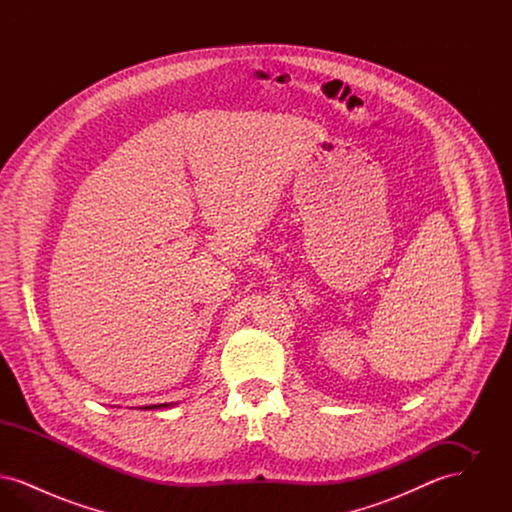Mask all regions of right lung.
<instances>
[{
    "instance_id": "right-lung-1",
    "label": "right lung",
    "mask_w": 512,
    "mask_h": 512,
    "mask_svg": "<svg viewBox=\"0 0 512 512\" xmlns=\"http://www.w3.org/2000/svg\"><path fill=\"white\" fill-rule=\"evenodd\" d=\"M171 405L172 403H161V405H149V407H144V409H167Z\"/></svg>"
}]
</instances>
